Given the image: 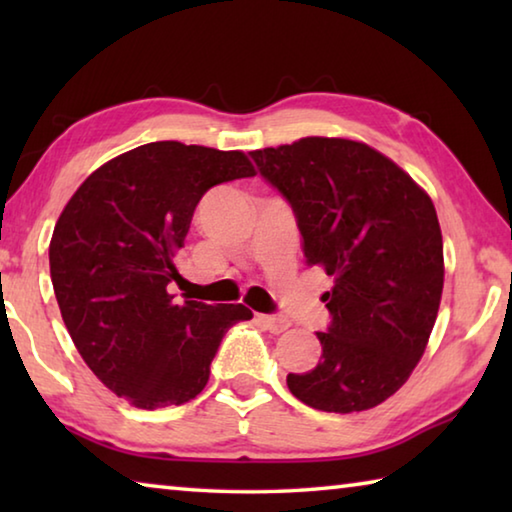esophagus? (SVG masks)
<instances>
[{
    "label": "esophagus",
    "instance_id": "esophagus-1",
    "mask_svg": "<svg viewBox=\"0 0 512 512\" xmlns=\"http://www.w3.org/2000/svg\"><path fill=\"white\" fill-rule=\"evenodd\" d=\"M257 320L268 329V332H273V334H280V332H284V329H287V327L291 325L287 318L273 316V314H259Z\"/></svg>",
    "mask_w": 512,
    "mask_h": 512
}]
</instances>
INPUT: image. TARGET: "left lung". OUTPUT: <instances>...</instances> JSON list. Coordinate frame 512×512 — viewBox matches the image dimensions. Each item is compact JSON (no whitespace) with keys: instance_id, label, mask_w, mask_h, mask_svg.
Returning <instances> with one entry per match:
<instances>
[{"instance_id":"obj_1","label":"left lung","mask_w":512,"mask_h":512,"mask_svg":"<svg viewBox=\"0 0 512 512\" xmlns=\"http://www.w3.org/2000/svg\"><path fill=\"white\" fill-rule=\"evenodd\" d=\"M296 214L302 253L323 266V354L289 372L311 409L366 411L400 391L427 348L443 296V235L427 192L386 155L341 137H302L250 151Z\"/></svg>"}]
</instances>
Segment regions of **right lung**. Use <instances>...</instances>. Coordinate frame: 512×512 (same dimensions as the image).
Wrapping results in <instances>:
<instances>
[{
    "label": "right lung",
    "instance_id": "add662e5",
    "mask_svg": "<svg viewBox=\"0 0 512 512\" xmlns=\"http://www.w3.org/2000/svg\"><path fill=\"white\" fill-rule=\"evenodd\" d=\"M250 176L241 151L151 142L85 178L60 214L49 244L60 314L90 370L133 406L194 400L225 332L253 318L167 289L203 194Z\"/></svg>",
    "mask_w": 512,
    "mask_h": 512
}]
</instances>
